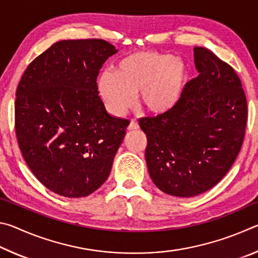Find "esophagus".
<instances>
[{
  "mask_svg": "<svg viewBox=\"0 0 258 258\" xmlns=\"http://www.w3.org/2000/svg\"><path fill=\"white\" fill-rule=\"evenodd\" d=\"M139 124H138V121L135 120V119H132L131 120V123H130V125H128V131H135V130H139Z\"/></svg>",
  "mask_w": 258,
  "mask_h": 258,
  "instance_id": "1",
  "label": "esophagus"
}]
</instances>
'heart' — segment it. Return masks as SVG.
I'll list each match as a JSON object with an SVG mask.
<instances>
[{"label": "heart", "instance_id": "heart-1", "mask_svg": "<svg viewBox=\"0 0 258 258\" xmlns=\"http://www.w3.org/2000/svg\"><path fill=\"white\" fill-rule=\"evenodd\" d=\"M189 67L181 58L157 51H139L121 58L113 71L98 80L107 110L124 116L134 106L137 93L148 111L161 115L180 102L189 81Z\"/></svg>", "mask_w": 258, "mask_h": 258}]
</instances>
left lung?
I'll return each mask as SVG.
<instances>
[{
    "label": "left lung",
    "mask_w": 258,
    "mask_h": 258,
    "mask_svg": "<svg viewBox=\"0 0 258 258\" xmlns=\"http://www.w3.org/2000/svg\"><path fill=\"white\" fill-rule=\"evenodd\" d=\"M194 51L199 75L187 82L180 102L139 120L151 180L175 197L204 194L225 176L241 149L248 116L234 69L208 49Z\"/></svg>",
    "instance_id": "1"
}]
</instances>
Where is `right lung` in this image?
Here are the masks:
<instances>
[{"mask_svg": "<svg viewBox=\"0 0 258 258\" xmlns=\"http://www.w3.org/2000/svg\"><path fill=\"white\" fill-rule=\"evenodd\" d=\"M117 50L99 38L64 40L28 64L17 87L15 128L26 164L54 194L86 197L109 176L127 119L112 117L97 78Z\"/></svg>", "mask_w": 258, "mask_h": 258, "instance_id": "right-lung-1", "label": "right lung"}]
</instances>
